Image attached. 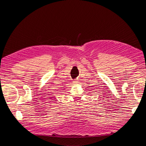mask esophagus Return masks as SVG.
Instances as JSON below:
<instances>
[{
  "instance_id": "esophagus-1",
  "label": "esophagus",
  "mask_w": 146,
  "mask_h": 146,
  "mask_svg": "<svg viewBox=\"0 0 146 146\" xmlns=\"http://www.w3.org/2000/svg\"><path fill=\"white\" fill-rule=\"evenodd\" d=\"M74 83H78V80H74V82H73Z\"/></svg>"
}]
</instances>
